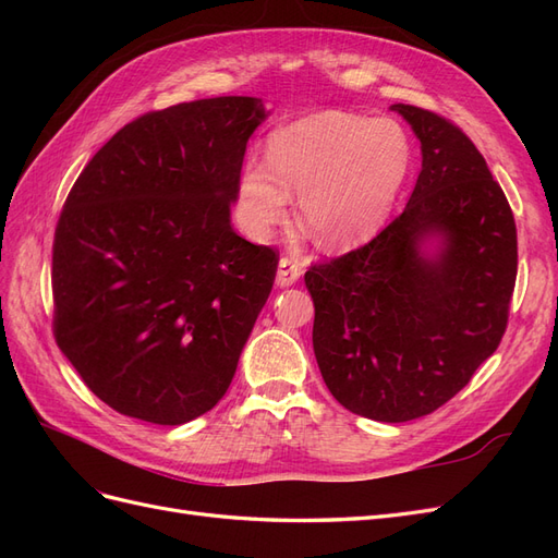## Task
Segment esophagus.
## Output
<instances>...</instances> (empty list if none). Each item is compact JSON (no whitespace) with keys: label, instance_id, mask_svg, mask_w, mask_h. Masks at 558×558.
Segmentation results:
<instances>
[{"label":"esophagus","instance_id":"obj_1","mask_svg":"<svg viewBox=\"0 0 558 558\" xmlns=\"http://www.w3.org/2000/svg\"><path fill=\"white\" fill-rule=\"evenodd\" d=\"M298 279H300V265L291 258H281L277 265V277H275L277 286L283 289V286H293Z\"/></svg>","mask_w":558,"mask_h":558}]
</instances>
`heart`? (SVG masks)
<instances>
[{
  "label": "heart",
  "mask_w": 558,
  "mask_h": 558,
  "mask_svg": "<svg viewBox=\"0 0 558 558\" xmlns=\"http://www.w3.org/2000/svg\"><path fill=\"white\" fill-rule=\"evenodd\" d=\"M410 167L412 144L393 118L310 113L272 132L267 160L244 162L240 223L253 240L269 238L298 193L310 238L328 251L351 248L386 223Z\"/></svg>",
  "instance_id": "obj_1"
}]
</instances>
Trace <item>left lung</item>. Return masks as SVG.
Wrapping results in <instances>:
<instances>
[{
  "instance_id": "8db88e82",
  "label": "left lung",
  "mask_w": 558,
  "mask_h": 558,
  "mask_svg": "<svg viewBox=\"0 0 558 558\" xmlns=\"http://www.w3.org/2000/svg\"><path fill=\"white\" fill-rule=\"evenodd\" d=\"M421 142L408 207L377 238L312 267L314 353L335 400L402 424L442 408L498 349L517 281V226L465 134L393 105Z\"/></svg>"
}]
</instances>
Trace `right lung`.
Listing matches in <instances>:
<instances>
[{
  "instance_id": "1",
  "label": "right lung",
  "mask_w": 558,
  "mask_h": 558,
  "mask_svg": "<svg viewBox=\"0 0 558 558\" xmlns=\"http://www.w3.org/2000/svg\"><path fill=\"white\" fill-rule=\"evenodd\" d=\"M258 97L146 113L97 150L53 244L56 340L125 416L181 426L221 400L272 291L277 253L230 226Z\"/></svg>"
}]
</instances>
